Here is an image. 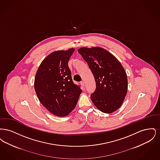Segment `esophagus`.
Returning a JSON list of instances; mask_svg holds the SVG:
<instances>
[{"label": "esophagus", "mask_w": 160, "mask_h": 160, "mask_svg": "<svg viewBox=\"0 0 160 160\" xmlns=\"http://www.w3.org/2000/svg\"><path fill=\"white\" fill-rule=\"evenodd\" d=\"M80 84H81V85H82V86H84V83L83 81L81 82H80Z\"/></svg>", "instance_id": "34e87169"}]
</instances>
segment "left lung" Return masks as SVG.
I'll list each match as a JSON object with an SVG mask.
<instances>
[{
  "label": "left lung",
  "instance_id": "obj_1",
  "mask_svg": "<svg viewBox=\"0 0 160 160\" xmlns=\"http://www.w3.org/2000/svg\"><path fill=\"white\" fill-rule=\"evenodd\" d=\"M78 52L95 80L96 89L91 95L93 104L103 113L114 112L122 105L128 90L127 76L122 65L101 47H82Z\"/></svg>",
  "mask_w": 160,
  "mask_h": 160
}]
</instances>
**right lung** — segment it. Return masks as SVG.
<instances>
[{"label":"right lung","mask_w":160,"mask_h":160,"mask_svg":"<svg viewBox=\"0 0 160 160\" xmlns=\"http://www.w3.org/2000/svg\"><path fill=\"white\" fill-rule=\"evenodd\" d=\"M74 50L70 48L50 54L41 62L35 78L34 88L39 101L59 117L73 110L82 91L74 83L68 66Z\"/></svg>","instance_id":"obj_1"}]
</instances>
